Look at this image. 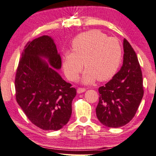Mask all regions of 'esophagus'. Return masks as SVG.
<instances>
[{"mask_svg":"<svg viewBox=\"0 0 156 156\" xmlns=\"http://www.w3.org/2000/svg\"><path fill=\"white\" fill-rule=\"evenodd\" d=\"M86 90L84 89V88H81V87H79L77 89V93L78 94H80V93H84V92H85Z\"/></svg>","mask_w":156,"mask_h":156,"instance_id":"esophagus-1","label":"esophagus"}]
</instances>
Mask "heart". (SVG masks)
Returning <instances> with one entry per match:
<instances>
[{
    "label": "heart",
    "instance_id": "heart-1",
    "mask_svg": "<svg viewBox=\"0 0 156 156\" xmlns=\"http://www.w3.org/2000/svg\"><path fill=\"white\" fill-rule=\"evenodd\" d=\"M72 51L63 55V68L69 80L77 78L82 66L85 69L82 81L92 84L114 76L122 60V47L116 38L108 37L99 30L78 34L72 41Z\"/></svg>",
    "mask_w": 156,
    "mask_h": 156
}]
</instances>
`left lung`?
<instances>
[{"mask_svg": "<svg viewBox=\"0 0 156 156\" xmlns=\"http://www.w3.org/2000/svg\"><path fill=\"white\" fill-rule=\"evenodd\" d=\"M124 60L120 70L100 87L96 115L102 124L118 128L133 119L143 97V74L137 55L126 39L123 41Z\"/></svg>", "mask_w": 156, "mask_h": 156, "instance_id": "obj_1", "label": "left lung"}]
</instances>
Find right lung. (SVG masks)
<instances>
[{
    "label": "right lung",
    "mask_w": 156,
    "mask_h": 156,
    "mask_svg": "<svg viewBox=\"0 0 156 156\" xmlns=\"http://www.w3.org/2000/svg\"><path fill=\"white\" fill-rule=\"evenodd\" d=\"M61 68L53 39L43 35L27 43L16 70L17 103L30 122L43 130L60 129L72 115L76 90L57 72Z\"/></svg>",
    "instance_id": "1"
}]
</instances>
